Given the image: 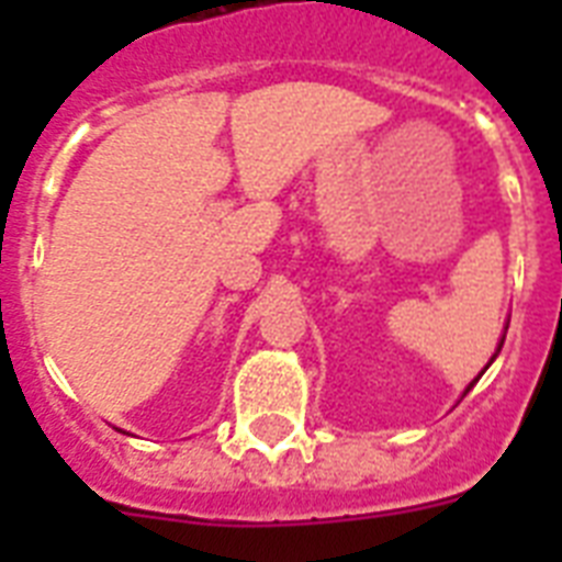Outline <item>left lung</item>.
<instances>
[{
  "instance_id": "left-lung-1",
  "label": "left lung",
  "mask_w": 562,
  "mask_h": 562,
  "mask_svg": "<svg viewBox=\"0 0 562 562\" xmlns=\"http://www.w3.org/2000/svg\"><path fill=\"white\" fill-rule=\"evenodd\" d=\"M502 344H505V338H502ZM502 344H498V350H502ZM498 350H496V356H498ZM496 356H493V359H496ZM493 359H490V361H493ZM487 368H490V364H487ZM487 368H484V370H487ZM484 370H481V373H484ZM475 382H479V379H475ZM475 382H472V384H475ZM472 384L467 387V391H472ZM467 391H463V393H467Z\"/></svg>"
}]
</instances>
